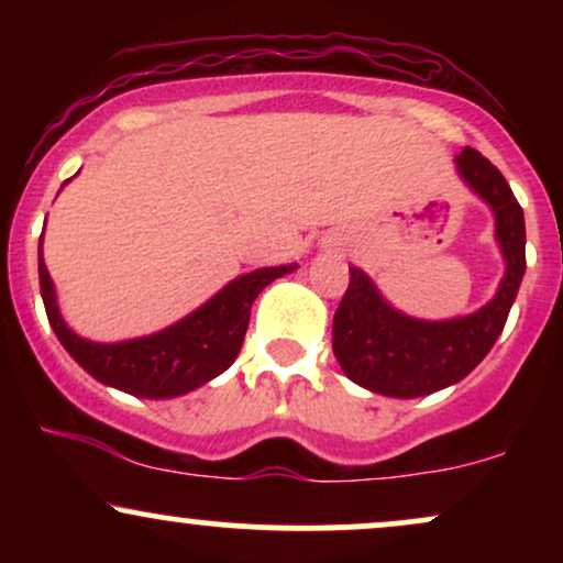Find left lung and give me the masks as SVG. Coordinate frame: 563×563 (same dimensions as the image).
Returning <instances> with one entry per match:
<instances>
[{"instance_id": "8db88e82", "label": "left lung", "mask_w": 563, "mask_h": 563, "mask_svg": "<svg viewBox=\"0 0 563 563\" xmlns=\"http://www.w3.org/2000/svg\"><path fill=\"white\" fill-rule=\"evenodd\" d=\"M457 177L495 217V241L506 273L495 296L471 314L418 320L399 312L360 267L333 318V354L349 380L373 394L412 399L457 384L487 357L503 333L527 269L525 211L500 172L474 147L455 156Z\"/></svg>"}]
</instances>
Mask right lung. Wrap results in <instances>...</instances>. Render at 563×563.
Here are the masks:
<instances>
[{
  "label": "right lung",
  "instance_id": "1",
  "mask_svg": "<svg viewBox=\"0 0 563 563\" xmlns=\"http://www.w3.org/2000/svg\"><path fill=\"white\" fill-rule=\"evenodd\" d=\"M296 267L299 264H280V267H262L238 275L209 301L164 331L102 344V341L84 339L63 320L55 283L47 273L42 243H38L42 301L60 344L100 384L142 399L183 397L228 371L243 346L251 303L269 283L294 273Z\"/></svg>",
  "mask_w": 563,
  "mask_h": 563
}]
</instances>
